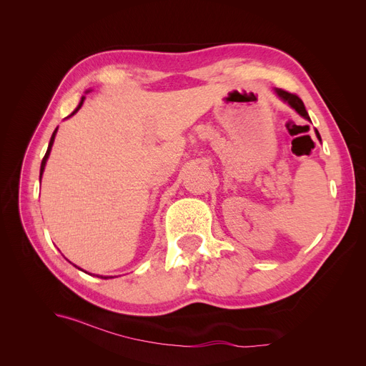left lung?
<instances>
[{
    "label": "left lung",
    "instance_id": "obj_1",
    "mask_svg": "<svg viewBox=\"0 0 366 366\" xmlns=\"http://www.w3.org/2000/svg\"><path fill=\"white\" fill-rule=\"evenodd\" d=\"M274 93L278 94V96L282 99L284 102L289 104V105L295 109V112H297V114H301L304 119L310 120V116H308L307 109H305V107H304V102H302L301 99H299L296 94L289 93V92H285V90H281V88H274ZM316 136H317V139L320 140V136H319L317 129H316Z\"/></svg>",
    "mask_w": 366,
    "mask_h": 366
}]
</instances>
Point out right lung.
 I'll return each instance as SVG.
<instances>
[{"label": "right lung", "mask_w": 366, "mask_h": 366, "mask_svg": "<svg viewBox=\"0 0 366 366\" xmlns=\"http://www.w3.org/2000/svg\"><path fill=\"white\" fill-rule=\"evenodd\" d=\"M84 96H82V99H81V102H79V105H77V108L74 109V112L70 114V116H73L74 113H77L79 112V108L82 107V104H84ZM69 116V117H70ZM56 131H58V128L53 131V134H51V139H50V143H49V148H47V152H46V156H44V159H42V162H41V171H39V179L42 177V172H44V168H46V162H47V159H49V156H50V151H51V147H53V142H54V136H56ZM102 280H108V276H101Z\"/></svg>", "instance_id": "1"}]
</instances>
